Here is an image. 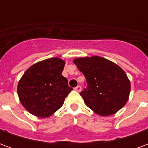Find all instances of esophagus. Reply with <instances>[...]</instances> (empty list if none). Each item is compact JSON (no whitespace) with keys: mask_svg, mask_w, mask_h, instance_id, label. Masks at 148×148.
Here are the masks:
<instances>
[{"mask_svg":"<svg viewBox=\"0 0 148 148\" xmlns=\"http://www.w3.org/2000/svg\"><path fill=\"white\" fill-rule=\"evenodd\" d=\"M74 90H76V91H77V92H81V90H82V87H81L80 86H76L75 88H74Z\"/></svg>","mask_w":148,"mask_h":148,"instance_id":"esophagus-1","label":"esophagus"}]
</instances>
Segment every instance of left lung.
Here are the masks:
<instances>
[{
    "label": "left lung",
    "mask_w": 148,
    "mask_h": 148,
    "mask_svg": "<svg viewBox=\"0 0 148 148\" xmlns=\"http://www.w3.org/2000/svg\"><path fill=\"white\" fill-rule=\"evenodd\" d=\"M74 62L86 77V88L80 95L89 108L101 116H109L124 107L131 85L119 66L99 56L76 58Z\"/></svg>",
    "instance_id": "1"
}]
</instances>
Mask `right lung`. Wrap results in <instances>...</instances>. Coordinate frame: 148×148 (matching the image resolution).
I'll use <instances>...</instances> for the list:
<instances>
[{
    "instance_id": "1",
    "label": "right lung",
    "mask_w": 148,
    "mask_h": 148,
    "mask_svg": "<svg viewBox=\"0 0 148 148\" xmlns=\"http://www.w3.org/2000/svg\"><path fill=\"white\" fill-rule=\"evenodd\" d=\"M64 65L60 58H51L32 65L24 72L17 93L21 104L30 113L47 117L63 105L73 90L62 75Z\"/></svg>"
}]
</instances>
